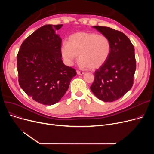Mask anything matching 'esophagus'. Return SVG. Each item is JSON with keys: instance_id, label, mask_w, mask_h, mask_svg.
Returning <instances> with one entry per match:
<instances>
[{"instance_id": "obj_1", "label": "esophagus", "mask_w": 154, "mask_h": 154, "mask_svg": "<svg viewBox=\"0 0 154 154\" xmlns=\"http://www.w3.org/2000/svg\"><path fill=\"white\" fill-rule=\"evenodd\" d=\"M77 74L78 75H83V74H84V72H82V71L77 70Z\"/></svg>"}]
</instances>
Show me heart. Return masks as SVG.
<instances>
[{
  "mask_svg": "<svg viewBox=\"0 0 154 154\" xmlns=\"http://www.w3.org/2000/svg\"><path fill=\"white\" fill-rule=\"evenodd\" d=\"M109 38L94 32H80L71 35L68 42L62 43L60 51L69 66H72L79 55L80 66L97 69L107 62L111 53Z\"/></svg>",
  "mask_w": 154,
  "mask_h": 154,
  "instance_id": "b5f03b06",
  "label": "heart"
}]
</instances>
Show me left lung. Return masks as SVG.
Masks as SVG:
<instances>
[{
  "mask_svg": "<svg viewBox=\"0 0 154 154\" xmlns=\"http://www.w3.org/2000/svg\"><path fill=\"white\" fill-rule=\"evenodd\" d=\"M107 37L111 53L107 62L95 72L91 89L99 99L111 102L131 90L136 69L134 47L124 33L107 27L93 26Z\"/></svg>",
  "mask_w": 154,
  "mask_h": 154,
  "instance_id": "1",
  "label": "left lung"
}]
</instances>
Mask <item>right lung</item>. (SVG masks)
I'll return each mask as SVG.
<instances>
[{
  "label": "right lung",
  "mask_w": 154,
  "mask_h": 154,
  "mask_svg": "<svg viewBox=\"0 0 154 154\" xmlns=\"http://www.w3.org/2000/svg\"><path fill=\"white\" fill-rule=\"evenodd\" d=\"M60 25L38 29L22 44L17 54L19 83L27 95L46 106L58 102L68 90L76 70L64 65L62 39L55 30Z\"/></svg>",
  "instance_id": "1"
}]
</instances>
